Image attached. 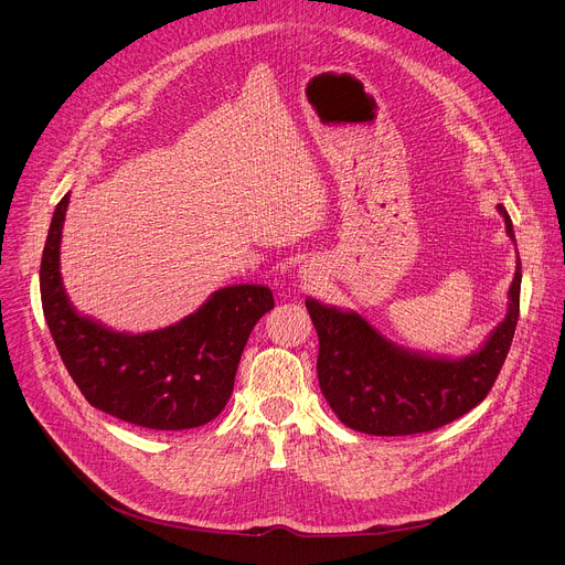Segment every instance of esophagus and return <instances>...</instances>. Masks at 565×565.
<instances>
[{
	"mask_svg": "<svg viewBox=\"0 0 565 565\" xmlns=\"http://www.w3.org/2000/svg\"><path fill=\"white\" fill-rule=\"evenodd\" d=\"M303 277H306V275H303ZM308 281H310V279H308Z\"/></svg>",
	"mask_w": 565,
	"mask_h": 565,
	"instance_id": "obj_1",
	"label": "esophagus"
}]
</instances>
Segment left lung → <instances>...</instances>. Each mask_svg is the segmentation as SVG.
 I'll return each mask as SVG.
<instances>
[{"instance_id":"1","label":"left lung","mask_w":565,"mask_h":565,"mask_svg":"<svg viewBox=\"0 0 565 565\" xmlns=\"http://www.w3.org/2000/svg\"><path fill=\"white\" fill-rule=\"evenodd\" d=\"M497 207L516 244L508 210ZM508 297L505 319L486 344L465 358L402 349L362 315L308 297L306 308L319 338V388L335 416L355 431L371 436L434 431L473 409L497 382L519 321L521 259Z\"/></svg>"}]
</instances>
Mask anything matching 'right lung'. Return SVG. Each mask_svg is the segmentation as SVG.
<instances>
[{
  "label": "right lung",
  "instance_id": "1",
  "mask_svg": "<svg viewBox=\"0 0 565 565\" xmlns=\"http://www.w3.org/2000/svg\"><path fill=\"white\" fill-rule=\"evenodd\" d=\"M68 194L57 203L40 266L42 308L57 353L89 405L136 427L183 431L214 420L257 321L275 306L268 286L218 288L185 319L151 333L111 331L79 315L60 273Z\"/></svg>",
  "mask_w": 565,
  "mask_h": 565
}]
</instances>
